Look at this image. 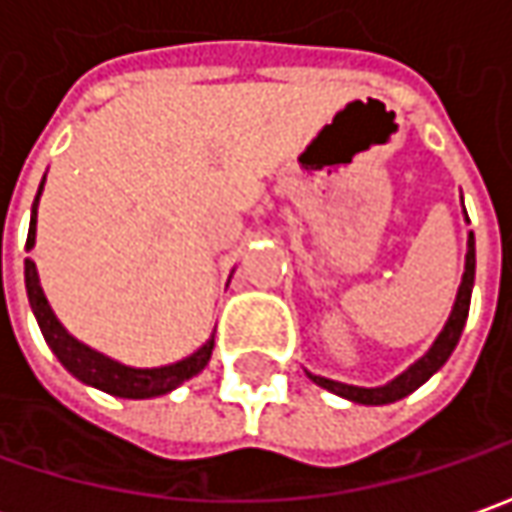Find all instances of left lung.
<instances>
[{"label":"left lung","instance_id":"obj_1","mask_svg":"<svg viewBox=\"0 0 512 512\" xmlns=\"http://www.w3.org/2000/svg\"><path fill=\"white\" fill-rule=\"evenodd\" d=\"M473 277H476V243H473V235L467 238V257H465V274H462V286H459V294H456V303H453V311H450V320L442 328V334L436 337V343L431 345V351L422 357L419 362H414L405 374H399L394 382L382 385V388H357V385H343V382H334V379L326 377H314L309 374L320 388H326L337 397L351 399V402H360V405H388V402H397V399L408 397L411 391H416L422 382L428 379L448 362L450 351L456 348L459 337H462V328H465L467 311H470V291H473Z\"/></svg>","mask_w":512,"mask_h":512}]
</instances>
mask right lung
Masks as SVG:
<instances>
[{"mask_svg": "<svg viewBox=\"0 0 512 512\" xmlns=\"http://www.w3.org/2000/svg\"><path fill=\"white\" fill-rule=\"evenodd\" d=\"M42 192V186H39ZM36 203L39 195L33 201V218H30V232H27V249H33V240H36ZM25 286L27 297H30V306L33 314L39 320V328L45 334L47 345L53 348V354L59 357L64 368L79 377L81 382L93 385L98 391H107L113 397H127V399H147V397H161L169 394L172 388H178L181 382L189 377H195L198 371H203V365L212 357V345L215 340L203 345L201 351H195L192 357L175 362V365H164V368H127L121 362H113L110 357L98 354L93 348L81 345L79 340H73L62 323L56 320V314L47 306L42 286H39V274H36V263L25 257Z\"/></svg>", "mask_w": 512, "mask_h": 512, "instance_id": "obj_1", "label": "right lung"}]
</instances>
